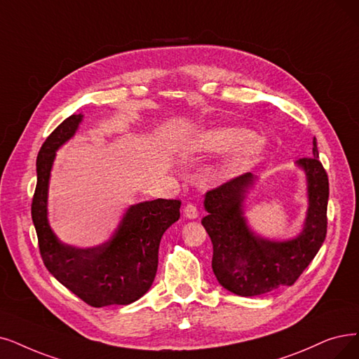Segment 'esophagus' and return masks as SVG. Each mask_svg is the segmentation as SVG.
<instances>
[{"label": "esophagus", "instance_id": "34e87169", "mask_svg": "<svg viewBox=\"0 0 359 359\" xmlns=\"http://www.w3.org/2000/svg\"><path fill=\"white\" fill-rule=\"evenodd\" d=\"M184 217L189 218V219H196L198 217L197 208L194 205H191V203L185 205V208H184Z\"/></svg>", "mask_w": 359, "mask_h": 359}]
</instances>
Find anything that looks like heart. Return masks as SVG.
<instances>
[{
	"mask_svg": "<svg viewBox=\"0 0 359 359\" xmlns=\"http://www.w3.org/2000/svg\"><path fill=\"white\" fill-rule=\"evenodd\" d=\"M265 140L255 133L229 125L210 126L200 131L187 144L191 153L222 151L218 162L221 174L233 175L250 168L265 150Z\"/></svg>",
	"mask_w": 359,
	"mask_h": 359,
	"instance_id": "b5f03b06",
	"label": "heart"
}]
</instances>
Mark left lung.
Segmentation results:
<instances>
[{
	"label": "left lung",
	"instance_id": "1",
	"mask_svg": "<svg viewBox=\"0 0 359 359\" xmlns=\"http://www.w3.org/2000/svg\"><path fill=\"white\" fill-rule=\"evenodd\" d=\"M312 156L296 162L306 177L308 209L302 231L294 238L269 240L249 226L245 200L256 181L250 172L206 193L208 215L202 224L213 245V274L224 289L257 296L292 285L318 253L327 234L328 178L315 138Z\"/></svg>",
	"mask_w": 359,
	"mask_h": 359
}]
</instances>
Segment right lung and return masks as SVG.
Segmentation results:
<instances>
[{
  "label": "right lung",
  "mask_w": 359,
  "mask_h": 359,
  "mask_svg": "<svg viewBox=\"0 0 359 359\" xmlns=\"http://www.w3.org/2000/svg\"><path fill=\"white\" fill-rule=\"evenodd\" d=\"M83 114L65 119L42 144L36 157L32 221L39 252L55 280L94 308L130 305L151 287L161 238L180 219V200L156 198L131 205L113 236L94 248L60 241L48 222V185L55 151L78 131Z\"/></svg>",
  "instance_id": "add662e5"
}]
</instances>
